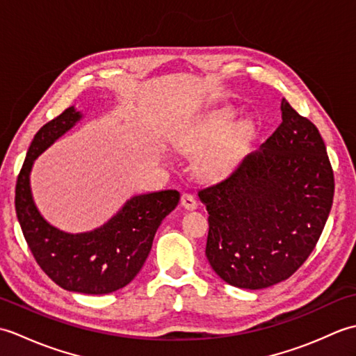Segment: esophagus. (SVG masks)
Instances as JSON below:
<instances>
[{
	"mask_svg": "<svg viewBox=\"0 0 356 356\" xmlns=\"http://www.w3.org/2000/svg\"><path fill=\"white\" fill-rule=\"evenodd\" d=\"M180 202H182V207L186 208V209H195V208H197V200H195V197H194L191 193H184Z\"/></svg>",
	"mask_w": 356,
	"mask_h": 356,
	"instance_id": "34e87169",
	"label": "esophagus"
}]
</instances>
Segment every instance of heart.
Returning <instances> with one entry per match:
<instances>
[{
  "instance_id": "1",
  "label": "heart",
  "mask_w": 356,
  "mask_h": 356,
  "mask_svg": "<svg viewBox=\"0 0 356 356\" xmlns=\"http://www.w3.org/2000/svg\"><path fill=\"white\" fill-rule=\"evenodd\" d=\"M231 125L232 113L220 111L203 119L202 122L190 128L177 140V147L185 153H202L199 157V170L205 177H222L223 174L229 171L234 161H236L241 133H232L221 139L229 130ZM211 145L213 147H211Z\"/></svg>"
}]
</instances>
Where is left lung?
<instances>
[{
    "instance_id": "obj_1",
    "label": "left lung",
    "mask_w": 356,
    "mask_h": 356,
    "mask_svg": "<svg viewBox=\"0 0 356 356\" xmlns=\"http://www.w3.org/2000/svg\"><path fill=\"white\" fill-rule=\"evenodd\" d=\"M334 191L318 128L283 99L282 124L260 151L199 191L209 214V264L226 283L245 289L289 278L316 246Z\"/></svg>"
}]
</instances>
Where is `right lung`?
<instances>
[{
    "label": "right lung",
    "mask_w": 356,
    "mask_h": 356,
    "mask_svg": "<svg viewBox=\"0 0 356 356\" xmlns=\"http://www.w3.org/2000/svg\"><path fill=\"white\" fill-rule=\"evenodd\" d=\"M79 119V113L69 107L35 134L17 179L15 209L27 246L53 282L70 292L102 295L120 289L138 275L159 225L177 207L180 194L168 190L136 195L92 232L67 234L53 228L38 213L29 174L35 159Z\"/></svg>",
    "instance_id": "add662e5"
}]
</instances>
